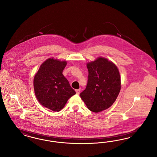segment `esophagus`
<instances>
[{"mask_svg":"<svg viewBox=\"0 0 157 157\" xmlns=\"http://www.w3.org/2000/svg\"><path fill=\"white\" fill-rule=\"evenodd\" d=\"M80 89L76 90V92L77 94H80Z\"/></svg>","mask_w":157,"mask_h":157,"instance_id":"1","label":"esophagus"}]
</instances>
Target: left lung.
Returning <instances> with one entry per match:
<instances>
[{
	"label": "left lung",
	"mask_w": 157,
	"mask_h": 157,
	"mask_svg": "<svg viewBox=\"0 0 157 157\" xmlns=\"http://www.w3.org/2000/svg\"><path fill=\"white\" fill-rule=\"evenodd\" d=\"M88 80L80 96L89 110L98 113L110 107L121 89V79L116 64L98 57L88 62Z\"/></svg>",
	"instance_id": "left-lung-1"
}]
</instances>
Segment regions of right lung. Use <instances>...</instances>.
Returning a JSON list of instances; mask_svg holds the SVG:
<instances>
[{"label":"right lung","mask_w":157,"mask_h":157,"mask_svg":"<svg viewBox=\"0 0 157 157\" xmlns=\"http://www.w3.org/2000/svg\"><path fill=\"white\" fill-rule=\"evenodd\" d=\"M67 61L50 58L41 64L34 78L36 98L43 106L54 112L64 108L68 99L76 94L63 70Z\"/></svg>","instance_id":"1"}]
</instances>
